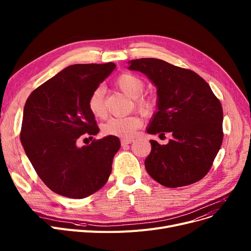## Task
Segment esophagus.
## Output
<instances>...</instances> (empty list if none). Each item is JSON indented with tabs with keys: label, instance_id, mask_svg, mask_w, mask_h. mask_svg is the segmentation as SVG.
Here are the masks:
<instances>
[{
	"label": "esophagus",
	"instance_id": "esophagus-1",
	"mask_svg": "<svg viewBox=\"0 0 251 251\" xmlns=\"http://www.w3.org/2000/svg\"><path fill=\"white\" fill-rule=\"evenodd\" d=\"M134 139L133 138H122L121 139V144L122 146H126V144H130L131 142H133Z\"/></svg>",
	"mask_w": 251,
	"mask_h": 251
}]
</instances>
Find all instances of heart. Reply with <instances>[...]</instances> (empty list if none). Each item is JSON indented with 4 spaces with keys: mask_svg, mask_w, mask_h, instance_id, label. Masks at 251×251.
I'll list each match as a JSON object with an SVG mask.
<instances>
[{
    "mask_svg": "<svg viewBox=\"0 0 251 251\" xmlns=\"http://www.w3.org/2000/svg\"><path fill=\"white\" fill-rule=\"evenodd\" d=\"M116 84L126 96L135 99V108L143 116H150L155 111L157 100L154 97H140L146 84L139 76L132 73H123L117 78ZM87 107L96 118H102L105 115L107 109L104 102V90L101 86H98L91 91L87 100ZM141 125V119L136 115L112 117L101 125V131L104 135L129 138L135 134Z\"/></svg>",
    "mask_w": 251,
    "mask_h": 251,
    "instance_id": "obj_1",
    "label": "heart"
}]
</instances>
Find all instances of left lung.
I'll use <instances>...</instances> for the list:
<instances>
[{"label": "left lung", "instance_id": "8db88e82", "mask_svg": "<svg viewBox=\"0 0 251 251\" xmlns=\"http://www.w3.org/2000/svg\"><path fill=\"white\" fill-rule=\"evenodd\" d=\"M129 70L146 74L157 89V111L148 133L170 132L173 136L163 146L150 140L151 151L144 162L149 175L170 188L200 181L212 167L223 142L219 99L199 74L160 59L131 60Z\"/></svg>", "mask_w": 251, "mask_h": 251}]
</instances>
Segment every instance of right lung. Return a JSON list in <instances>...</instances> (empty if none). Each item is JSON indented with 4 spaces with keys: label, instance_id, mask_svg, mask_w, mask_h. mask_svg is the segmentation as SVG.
Masks as SVG:
<instances>
[{
    "label": "right lung",
    "instance_id": "1",
    "mask_svg": "<svg viewBox=\"0 0 251 251\" xmlns=\"http://www.w3.org/2000/svg\"><path fill=\"white\" fill-rule=\"evenodd\" d=\"M115 68L111 62L68 66L34 89L25 102L21 143L38 177L57 194L84 199L111 175L121 147L117 136L94 139L82 148L76 142L99 133L87 100Z\"/></svg>",
    "mask_w": 251,
    "mask_h": 251
}]
</instances>
